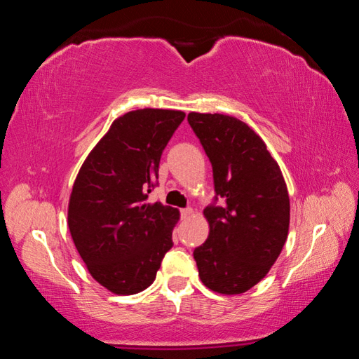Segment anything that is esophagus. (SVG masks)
I'll list each match as a JSON object with an SVG mask.
<instances>
[{
	"label": "esophagus",
	"instance_id": "1",
	"mask_svg": "<svg viewBox=\"0 0 359 359\" xmlns=\"http://www.w3.org/2000/svg\"><path fill=\"white\" fill-rule=\"evenodd\" d=\"M182 218H190L193 215V209L191 208H187V209H182Z\"/></svg>",
	"mask_w": 359,
	"mask_h": 359
}]
</instances>
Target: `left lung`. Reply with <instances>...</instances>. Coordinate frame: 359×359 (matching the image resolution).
Returning <instances> with one entry per match:
<instances>
[{
	"mask_svg": "<svg viewBox=\"0 0 359 359\" xmlns=\"http://www.w3.org/2000/svg\"><path fill=\"white\" fill-rule=\"evenodd\" d=\"M214 171L215 201L204 209L209 238L194 248L199 278L212 291L241 294L276 263L288 238L290 198L280 168L244 121L188 114Z\"/></svg>",
	"mask_w": 359,
	"mask_h": 359,
	"instance_id": "8db88e82",
	"label": "left lung"
}]
</instances>
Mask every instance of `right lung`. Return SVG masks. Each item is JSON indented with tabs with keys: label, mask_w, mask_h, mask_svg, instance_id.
<instances>
[{
	"label": "right lung",
	"mask_w": 359,
	"mask_h": 359,
	"mask_svg": "<svg viewBox=\"0 0 359 359\" xmlns=\"http://www.w3.org/2000/svg\"><path fill=\"white\" fill-rule=\"evenodd\" d=\"M185 114L137 109L112 121L72 185L68 226L92 277L115 294L154 283L179 210L147 203L163 150Z\"/></svg>",
	"instance_id": "add662e5"
}]
</instances>
